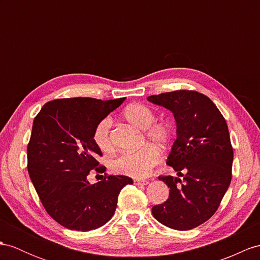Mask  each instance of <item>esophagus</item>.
Instances as JSON below:
<instances>
[{"instance_id":"esophagus-1","label":"esophagus","mask_w":260,"mask_h":260,"mask_svg":"<svg viewBox=\"0 0 260 260\" xmlns=\"http://www.w3.org/2000/svg\"><path fill=\"white\" fill-rule=\"evenodd\" d=\"M134 182H135L136 185H148V184H149V181H147V180L136 179Z\"/></svg>"}]
</instances>
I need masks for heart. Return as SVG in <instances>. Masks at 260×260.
Wrapping results in <instances>:
<instances>
[{
  "label": "heart",
  "instance_id": "obj_1",
  "mask_svg": "<svg viewBox=\"0 0 260 260\" xmlns=\"http://www.w3.org/2000/svg\"><path fill=\"white\" fill-rule=\"evenodd\" d=\"M124 119L137 128L144 130L143 135L148 141L157 147H166L172 139V128L168 122L155 121V113L149 106L144 104H131L123 110ZM112 121L110 118H105L96 125L92 138L97 147L105 152L111 151L113 143L110 138ZM160 152L153 145H143L137 151L124 152L113 159L110 168L115 173L144 178L150 174L151 170L160 162Z\"/></svg>",
  "mask_w": 260,
  "mask_h": 260
}]
</instances>
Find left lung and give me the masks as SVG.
Segmentation results:
<instances>
[{
  "label": "left lung",
  "mask_w": 260,
  "mask_h": 260,
  "mask_svg": "<svg viewBox=\"0 0 260 260\" xmlns=\"http://www.w3.org/2000/svg\"><path fill=\"white\" fill-rule=\"evenodd\" d=\"M148 100L173 112L176 140L167 164L182 176H159L170 194L152 207V214L170 229H195L217 211L231 184L234 152L229 126L213 101L198 91L175 90Z\"/></svg>",
  "instance_id": "1"
}]
</instances>
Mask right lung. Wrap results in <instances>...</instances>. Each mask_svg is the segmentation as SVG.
Masks as SVG:
<instances>
[{
	"label": "right lung",
	"instance_id": "right-lung-1",
	"mask_svg": "<svg viewBox=\"0 0 260 260\" xmlns=\"http://www.w3.org/2000/svg\"><path fill=\"white\" fill-rule=\"evenodd\" d=\"M125 98L88 97L48 101L34 119L27 145V170L49 216L72 231L99 229L115 214L122 187L134 181L124 175H106L90 184L91 170L104 173L93 142L96 125Z\"/></svg>",
	"mask_w": 260,
	"mask_h": 260
}]
</instances>
